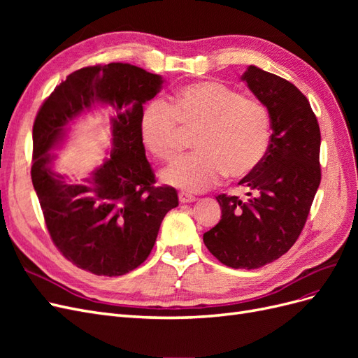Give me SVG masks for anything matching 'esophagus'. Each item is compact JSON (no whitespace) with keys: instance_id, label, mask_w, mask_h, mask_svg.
I'll use <instances>...</instances> for the list:
<instances>
[{"instance_id":"34e87169","label":"esophagus","mask_w":358,"mask_h":358,"mask_svg":"<svg viewBox=\"0 0 358 358\" xmlns=\"http://www.w3.org/2000/svg\"><path fill=\"white\" fill-rule=\"evenodd\" d=\"M179 201L180 203H192V201H196V197L189 196V194H187V192H179Z\"/></svg>"}]
</instances>
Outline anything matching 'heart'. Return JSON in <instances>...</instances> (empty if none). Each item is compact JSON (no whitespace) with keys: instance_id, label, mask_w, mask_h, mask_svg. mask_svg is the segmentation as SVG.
Here are the masks:
<instances>
[{"instance_id":"heart-1","label":"heart","mask_w":358,"mask_h":358,"mask_svg":"<svg viewBox=\"0 0 358 358\" xmlns=\"http://www.w3.org/2000/svg\"><path fill=\"white\" fill-rule=\"evenodd\" d=\"M146 148L171 161L185 148V131H197L196 154L162 171V180L187 192H201L225 175L239 179L263 161L272 134L266 104L220 82H197L175 94V103L150 101L140 119Z\"/></svg>"}]
</instances>
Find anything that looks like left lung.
<instances>
[{
    "mask_svg": "<svg viewBox=\"0 0 358 358\" xmlns=\"http://www.w3.org/2000/svg\"><path fill=\"white\" fill-rule=\"evenodd\" d=\"M242 80L266 104L273 133L263 161L239 182L246 197H216L221 221L203 242L222 264L251 270L282 257L299 239L321 182V133L308 99L291 82L255 66Z\"/></svg>",
    "mask_w": 358,
    "mask_h": 358,
    "instance_id": "obj_1",
    "label": "left lung"
}]
</instances>
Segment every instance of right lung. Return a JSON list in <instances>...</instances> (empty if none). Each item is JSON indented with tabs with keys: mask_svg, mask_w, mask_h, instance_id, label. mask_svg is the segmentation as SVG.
<instances>
[{
	"mask_svg": "<svg viewBox=\"0 0 358 358\" xmlns=\"http://www.w3.org/2000/svg\"><path fill=\"white\" fill-rule=\"evenodd\" d=\"M158 74L112 62L76 70L43 101L32 125L31 179L50 239L79 268L121 276L149 257L166 213L176 208L173 187H155L140 119L161 90ZM95 102L113 106L111 157L82 184H67L48 167V150L66 124Z\"/></svg>",
	"mask_w": 358,
	"mask_h": 358,
	"instance_id": "obj_1",
	"label": "right lung"
}]
</instances>
